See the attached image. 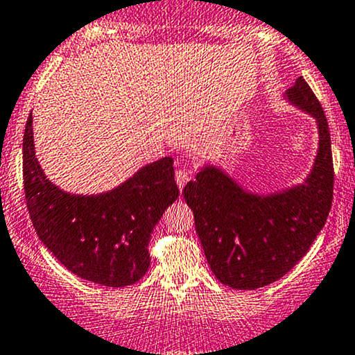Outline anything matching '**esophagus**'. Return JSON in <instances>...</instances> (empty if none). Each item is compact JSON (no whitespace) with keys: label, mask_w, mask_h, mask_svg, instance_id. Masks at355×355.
Listing matches in <instances>:
<instances>
[{"label":"esophagus","mask_w":355,"mask_h":355,"mask_svg":"<svg viewBox=\"0 0 355 355\" xmlns=\"http://www.w3.org/2000/svg\"><path fill=\"white\" fill-rule=\"evenodd\" d=\"M189 179H191V176H189L188 171H184V169H178V171H176V182H178L179 189L184 188L186 182H188Z\"/></svg>","instance_id":"esophagus-1"}]
</instances>
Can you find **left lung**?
<instances>
[{
  "mask_svg": "<svg viewBox=\"0 0 355 355\" xmlns=\"http://www.w3.org/2000/svg\"><path fill=\"white\" fill-rule=\"evenodd\" d=\"M284 98L316 120L318 150L310 174L283 191L243 189L218 166H203L184 186L196 234L216 279L235 289L268 286L301 261L323 228L334 196L329 123L303 78Z\"/></svg>",
  "mask_w": 355,
  "mask_h": 355,
  "instance_id": "left-lung-1",
  "label": "left lung"
}]
</instances>
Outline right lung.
I'll list each match as a JSON object with an SVG mask.
<instances>
[{"label": "right lung", "mask_w": 355, "mask_h": 355, "mask_svg": "<svg viewBox=\"0 0 355 355\" xmlns=\"http://www.w3.org/2000/svg\"><path fill=\"white\" fill-rule=\"evenodd\" d=\"M173 164L171 157L147 164L112 191L89 196L62 191L37 161L30 113L24 184L37 235L76 276L110 288L135 284L150 264L152 230L179 196Z\"/></svg>", "instance_id": "add662e5"}]
</instances>
